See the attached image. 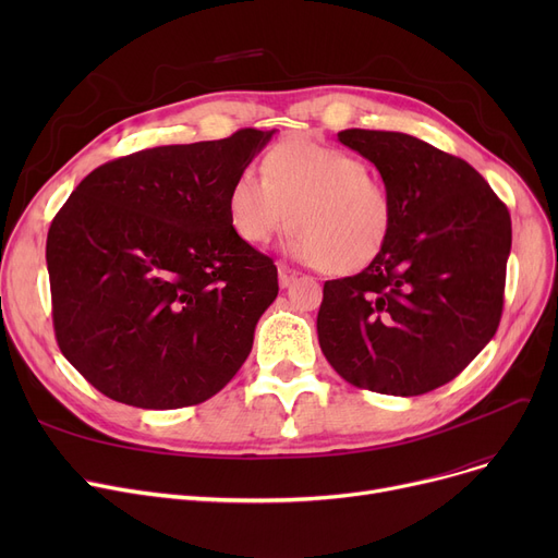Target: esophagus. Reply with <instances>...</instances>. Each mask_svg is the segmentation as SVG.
I'll list each match as a JSON object with an SVG mask.
<instances>
[{
	"label": "esophagus",
	"mask_w": 558,
	"mask_h": 558,
	"mask_svg": "<svg viewBox=\"0 0 558 558\" xmlns=\"http://www.w3.org/2000/svg\"><path fill=\"white\" fill-rule=\"evenodd\" d=\"M299 278V271H294V269H289L287 264H278V282H280V287L284 289V287H289L291 282H294Z\"/></svg>",
	"instance_id": "1"
}]
</instances>
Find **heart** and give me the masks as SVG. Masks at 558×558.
Listing matches in <instances>:
<instances>
[{
  "instance_id": "obj_1",
  "label": "heart",
  "mask_w": 558,
  "mask_h": 558,
  "mask_svg": "<svg viewBox=\"0 0 558 558\" xmlns=\"http://www.w3.org/2000/svg\"><path fill=\"white\" fill-rule=\"evenodd\" d=\"M262 175L244 169L228 190V219L244 242L267 244L291 223L289 251L332 276L366 269L389 244L391 192L357 156L289 137L264 154Z\"/></svg>"
}]
</instances>
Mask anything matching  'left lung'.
Wrapping results in <instances>:
<instances>
[{"label": "left lung", "instance_id": "left-lung-1", "mask_svg": "<svg viewBox=\"0 0 558 558\" xmlns=\"http://www.w3.org/2000/svg\"><path fill=\"white\" fill-rule=\"evenodd\" d=\"M396 219L383 255L324 284L316 330L330 366L360 389L421 396L448 385L502 318L511 217L465 160L407 133L348 129Z\"/></svg>", "mask_w": 558, "mask_h": 558}]
</instances>
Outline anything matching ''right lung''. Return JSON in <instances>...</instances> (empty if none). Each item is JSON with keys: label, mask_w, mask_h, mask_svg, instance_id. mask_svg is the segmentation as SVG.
<instances>
[{"label": "right lung", "mask_w": 558, "mask_h": 558, "mask_svg": "<svg viewBox=\"0 0 558 558\" xmlns=\"http://www.w3.org/2000/svg\"><path fill=\"white\" fill-rule=\"evenodd\" d=\"M274 131L169 144L97 167L47 234L53 332L104 396L181 409L219 393L278 296V269L228 219V190Z\"/></svg>", "instance_id": "right-lung-1"}]
</instances>
